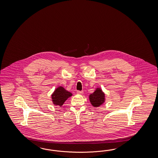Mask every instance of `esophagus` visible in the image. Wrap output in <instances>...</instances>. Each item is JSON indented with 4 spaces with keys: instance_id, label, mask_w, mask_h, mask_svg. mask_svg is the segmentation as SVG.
<instances>
[{
    "instance_id": "obj_1",
    "label": "esophagus",
    "mask_w": 158,
    "mask_h": 158,
    "mask_svg": "<svg viewBox=\"0 0 158 158\" xmlns=\"http://www.w3.org/2000/svg\"><path fill=\"white\" fill-rule=\"evenodd\" d=\"M83 93V91H77V94H82Z\"/></svg>"
}]
</instances>
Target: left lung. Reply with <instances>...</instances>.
I'll return each instance as SVG.
<instances>
[{"label":"left lung","instance_id":"obj_1","mask_svg":"<svg viewBox=\"0 0 158 158\" xmlns=\"http://www.w3.org/2000/svg\"><path fill=\"white\" fill-rule=\"evenodd\" d=\"M89 100L93 106L98 107L105 102V94L101 89L97 88L95 91L89 96Z\"/></svg>","mask_w":158,"mask_h":158}]
</instances>
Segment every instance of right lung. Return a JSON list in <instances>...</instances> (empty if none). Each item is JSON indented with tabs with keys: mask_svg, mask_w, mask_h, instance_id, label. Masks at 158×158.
Returning a JSON list of instances; mask_svg holds the SVG:
<instances>
[{
	"mask_svg": "<svg viewBox=\"0 0 158 158\" xmlns=\"http://www.w3.org/2000/svg\"><path fill=\"white\" fill-rule=\"evenodd\" d=\"M72 96L71 93L66 90L62 86H60L53 92L52 98L54 105L61 106L65 101Z\"/></svg>",
	"mask_w": 158,
	"mask_h": 158,
	"instance_id": "1",
	"label": "right lung"
}]
</instances>
